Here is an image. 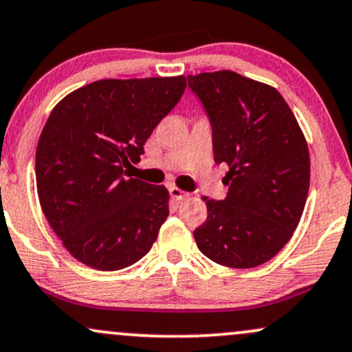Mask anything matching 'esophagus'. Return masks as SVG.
<instances>
[{
  "mask_svg": "<svg viewBox=\"0 0 352 352\" xmlns=\"http://www.w3.org/2000/svg\"><path fill=\"white\" fill-rule=\"evenodd\" d=\"M169 194H171V197L175 201H184V199H188L189 196H191V194L183 191V189L176 188V186H171V188H169Z\"/></svg>",
  "mask_w": 352,
  "mask_h": 352,
  "instance_id": "esophagus-1",
  "label": "esophagus"
}]
</instances>
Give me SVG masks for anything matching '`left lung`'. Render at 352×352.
Segmentation results:
<instances>
[{
  "label": "left lung",
  "instance_id": "1",
  "mask_svg": "<svg viewBox=\"0 0 352 352\" xmlns=\"http://www.w3.org/2000/svg\"><path fill=\"white\" fill-rule=\"evenodd\" d=\"M212 126L214 161L229 171L224 201L204 197L208 219L197 249L224 267L254 268L292 239L309 189L303 131L274 87L232 72L188 76Z\"/></svg>",
  "mask_w": 352,
  "mask_h": 352
}]
</instances>
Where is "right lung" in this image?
<instances>
[{
  "instance_id": "obj_1",
  "label": "right lung",
  "mask_w": 352,
  "mask_h": 352,
  "mask_svg": "<svg viewBox=\"0 0 352 352\" xmlns=\"http://www.w3.org/2000/svg\"><path fill=\"white\" fill-rule=\"evenodd\" d=\"M186 77L103 78L54 107L36 150V186L49 226L78 262L111 272L156 241L169 192L125 177L143 144L175 109Z\"/></svg>"
}]
</instances>
